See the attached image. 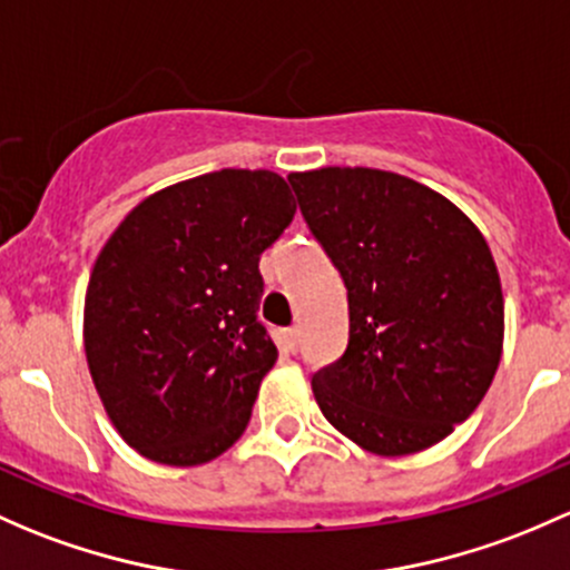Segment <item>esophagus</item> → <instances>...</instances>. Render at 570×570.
<instances>
[{
	"mask_svg": "<svg viewBox=\"0 0 570 570\" xmlns=\"http://www.w3.org/2000/svg\"><path fill=\"white\" fill-rule=\"evenodd\" d=\"M284 344L289 346L292 352H297V346H301V327H289V331H284Z\"/></svg>",
	"mask_w": 570,
	"mask_h": 570,
	"instance_id": "34e87169",
	"label": "esophagus"
}]
</instances>
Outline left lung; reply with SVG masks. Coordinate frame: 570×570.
<instances>
[{
    "label": "left lung",
    "mask_w": 570,
    "mask_h": 570,
    "mask_svg": "<svg viewBox=\"0 0 570 570\" xmlns=\"http://www.w3.org/2000/svg\"><path fill=\"white\" fill-rule=\"evenodd\" d=\"M289 183L350 301L346 352L311 380L322 415L376 456L426 451L475 412L502 357L487 239L451 199L393 171L327 166Z\"/></svg>",
    "instance_id": "obj_1"
}]
</instances>
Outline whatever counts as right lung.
I'll use <instances>...</instances> for the list:
<instances>
[{"label":"right lung","instance_id":"1","mask_svg":"<svg viewBox=\"0 0 570 570\" xmlns=\"http://www.w3.org/2000/svg\"><path fill=\"white\" fill-rule=\"evenodd\" d=\"M267 169H220L139 202L95 259L83 352L106 415L144 459L196 466L243 436L275 361L256 320L262 250L295 218Z\"/></svg>","mask_w":570,"mask_h":570}]
</instances>
